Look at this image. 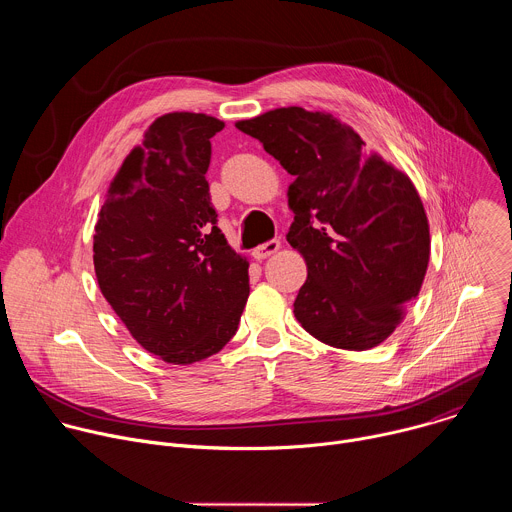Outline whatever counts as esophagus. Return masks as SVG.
<instances>
[{"instance_id": "obj_1", "label": "esophagus", "mask_w": 512, "mask_h": 512, "mask_svg": "<svg viewBox=\"0 0 512 512\" xmlns=\"http://www.w3.org/2000/svg\"><path fill=\"white\" fill-rule=\"evenodd\" d=\"M279 247H281V243H279L277 239H273V241H267V243H263V245L255 247L251 255H253V259H257V261H263V259H267V257L275 255V253L279 251Z\"/></svg>"}]
</instances>
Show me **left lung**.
I'll return each mask as SVG.
<instances>
[{"instance_id":"left-lung-1","label":"left lung","mask_w":512,"mask_h":512,"mask_svg":"<svg viewBox=\"0 0 512 512\" xmlns=\"http://www.w3.org/2000/svg\"><path fill=\"white\" fill-rule=\"evenodd\" d=\"M259 139L294 182L287 243L308 279L294 302L302 328L344 350L385 342L419 296L429 223L411 178L326 111L279 107L235 123Z\"/></svg>"}]
</instances>
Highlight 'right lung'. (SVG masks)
<instances>
[{"instance_id":"obj_1","label":"right lung","mask_w":512,"mask_h":512,"mask_svg":"<svg viewBox=\"0 0 512 512\" xmlns=\"http://www.w3.org/2000/svg\"><path fill=\"white\" fill-rule=\"evenodd\" d=\"M206 113L158 117L109 184L95 235L101 294L148 352L192 364L237 332L249 298V261L216 227L206 172Z\"/></svg>"}]
</instances>
